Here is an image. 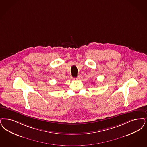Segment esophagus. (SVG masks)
<instances>
[{"mask_svg": "<svg viewBox=\"0 0 147 147\" xmlns=\"http://www.w3.org/2000/svg\"><path fill=\"white\" fill-rule=\"evenodd\" d=\"M74 79H76V80H79V79H80V76H78L76 77V78H74Z\"/></svg>", "mask_w": 147, "mask_h": 147, "instance_id": "1", "label": "esophagus"}]
</instances>
